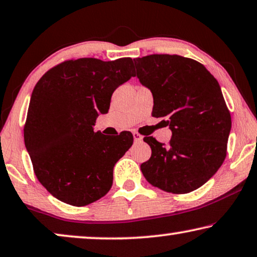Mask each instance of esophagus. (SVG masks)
<instances>
[{
    "mask_svg": "<svg viewBox=\"0 0 257 257\" xmlns=\"http://www.w3.org/2000/svg\"><path fill=\"white\" fill-rule=\"evenodd\" d=\"M133 138H135L136 143H139V141L143 140V136L139 135V133H138V132H133Z\"/></svg>",
    "mask_w": 257,
    "mask_h": 257,
    "instance_id": "esophagus-1",
    "label": "esophagus"
}]
</instances>
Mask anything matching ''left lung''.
Instances as JSON below:
<instances>
[{
    "label": "left lung",
    "instance_id": "obj_1",
    "mask_svg": "<svg viewBox=\"0 0 257 257\" xmlns=\"http://www.w3.org/2000/svg\"><path fill=\"white\" fill-rule=\"evenodd\" d=\"M137 76L154 98L152 116L172 130L169 145L153 137L140 166L153 187L172 193L191 192L206 183L224 162L230 132V113L220 85L200 62L177 54L133 59Z\"/></svg>",
    "mask_w": 257,
    "mask_h": 257
}]
</instances>
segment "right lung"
Returning a JSON list of instances; mask_svg holds the SVG:
<instances>
[{
  "instance_id": "add662e5",
  "label": "right lung",
  "mask_w": 257,
  "mask_h": 257,
  "mask_svg": "<svg viewBox=\"0 0 257 257\" xmlns=\"http://www.w3.org/2000/svg\"><path fill=\"white\" fill-rule=\"evenodd\" d=\"M136 76L131 58L66 60L44 74L30 99L24 143L38 181L55 198L84 206L112 187L113 167L133 144L131 132L116 138L94 132L113 91Z\"/></svg>"
}]
</instances>
